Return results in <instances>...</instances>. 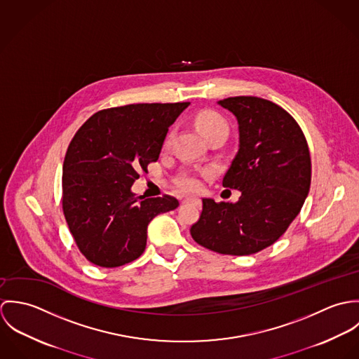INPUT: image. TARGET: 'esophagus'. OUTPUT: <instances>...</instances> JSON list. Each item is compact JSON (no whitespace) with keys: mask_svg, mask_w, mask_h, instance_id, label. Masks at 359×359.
Listing matches in <instances>:
<instances>
[{"mask_svg":"<svg viewBox=\"0 0 359 359\" xmlns=\"http://www.w3.org/2000/svg\"><path fill=\"white\" fill-rule=\"evenodd\" d=\"M182 203H192V205H201V199H199V198H194V196H189V198H184Z\"/></svg>","mask_w":359,"mask_h":359,"instance_id":"1","label":"esophagus"}]
</instances>
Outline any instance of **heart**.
Masks as SVG:
<instances>
[{
  "label": "heart",
  "mask_w": 359,
  "mask_h": 359,
  "mask_svg": "<svg viewBox=\"0 0 359 359\" xmlns=\"http://www.w3.org/2000/svg\"><path fill=\"white\" fill-rule=\"evenodd\" d=\"M195 124L199 128V131L205 135V138L214 133H225L228 134V123L224 118L222 114H219L215 110H202L195 117ZM170 141V135L165 140V145ZM181 188L187 191H194L199 187V182L195 177H184L180 181Z\"/></svg>",
  "instance_id": "b5f03b06"
}]
</instances>
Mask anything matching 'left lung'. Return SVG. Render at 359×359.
<instances>
[{"label": "left lung", "mask_w": 359, "mask_h": 359, "mask_svg": "<svg viewBox=\"0 0 359 359\" xmlns=\"http://www.w3.org/2000/svg\"><path fill=\"white\" fill-rule=\"evenodd\" d=\"M217 103L239 126V149L222 187L242 195L236 203L203 199L191 235L208 250L249 256L273 245L299 215L309 192L311 157L300 126L276 103L258 97Z\"/></svg>", "instance_id": "obj_1"}]
</instances>
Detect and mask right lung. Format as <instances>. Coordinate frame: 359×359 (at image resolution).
<instances>
[{
	"instance_id": "add662e5",
	"label": "right lung",
	"mask_w": 359,
	"mask_h": 359,
	"mask_svg": "<svg viewBox=\"0 0 359 359\" xmlns=\"http://www.w3.org/2000/svg\"><path fill=\"white\" fill-rule=\"evenodd\" d=\"M189 102L135 103L91 116L63 161V212L80 252L114 268L145 252L148 225L180 203L172 196H135L131 187L161 152L168 127Z\"/></svg>"
}]
</instances>
